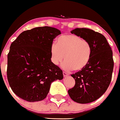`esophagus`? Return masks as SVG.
<instances>
[{
    "mask_svg": "<svg viewBox=\"0 0 120 120\" xmlns=\"http://www.w3.org/2000/svg\"><path fill=\"white\" fill-rule=\"evenodd\" d=\"M63 75H64V77H66V76H68L69 74L68 73H66V72H63Z\"/></svg>",
    "mask_w": 120,
    "mask_h": 120,
    "instance_id": "esophagus-1",
    "label": "esophagus"
}]
</instances>
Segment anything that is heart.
<instances>
[{"instance_id": "1", "label": "heart", "mask_w": 120, "mask_h": 120, "mask_svg": "<svg viewBox=\"0 0 120 120\" xmlns=\"http://www.w3.org/2000/svg\"><path fill=\"white\" fill-rule=\"evenodd\" d=\"M50 52L51 60L55 65H58L64 58L63 69L78 71L85 68L89 62L92 46L86 39L74 34H66L57 39L56 44H52Z\"/></svg>"}]
</instances>
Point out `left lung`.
Masks as SVG:
<instances>
[{"mask_svg": "<svg viewBox=\"0 0 120 120\" xmlns=\"http://www.w3.org/2000/svg\"><path fill=\"white\" fill-rule=\"evenodd\" d=\"M71 32L89 41L92 56L85 68L71 75L75 85L68 92L74 101L89 103L100 98L110 85L114 68L112 51L105 37L98 32L86 28Z\"/></svg>", "mask_w": 120, "mask_h": 120, "instance_id": "1", "label": "left lung"}]
</instances>
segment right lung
<instances>
[{"instance_id": "1", "label": "right lung", "mask_w": 120, "mask_h": 120, "mask_svg": "<svg viewBox=\"0 0 120 120\" xmlns=\"http://www.w3.org/2000/svg\"><path fill=\"white\" fill-rule=\"evenodd\" d=\"M60 30L44 26L21 33L11 44L8 55L7 77L13 92L21 99L38 101L47 97L51 84L64 78L51 62L50 49Z\"/></svg>"}]
</instances>
